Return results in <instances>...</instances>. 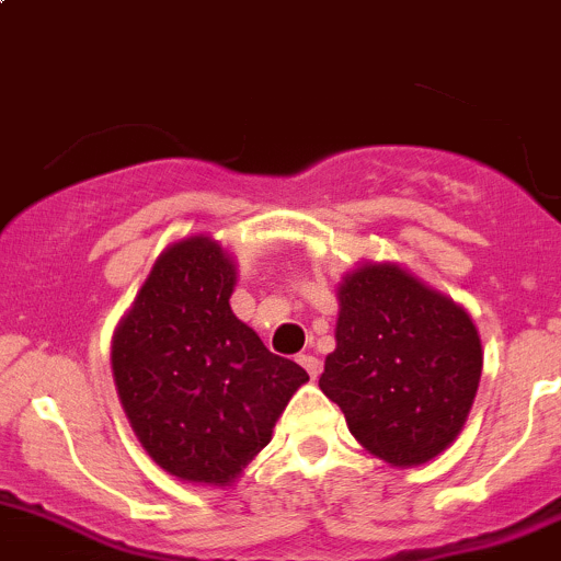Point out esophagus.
<instances>
[{"label": "esophagus", "mask_w": 561, "mask_h": 561, "mask_svg": "<svg viewBox=\"0 0 561 561\" xmlns=\"http://www.w3.org/2000/svg\"><path fill=\"white\" fill-rule=\"evenodd\" d=\"M297 362H299V365H302L305 369H308V375H310V378H313V380L321 375V362L316 359L313 354H302Z\"/></svg>", "instance_id": "esophagus-1"}]
</instances>
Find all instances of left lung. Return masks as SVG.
Listing matches in <instances>:
<instances>
[{"instance_id":"1","label":"left lung","mask_w":561,"mask_h":561,"mask_svg":"<svg viewBox=\"0 0 561 561\" xmlns=\"http://www.w3.org/2000/svg\"><path fill=\"white\" fill-rule=\"evenodd\" d=\"M337 348L319 386L348 430L391 467L435 459L465 426L483 351L470 313L391 262H365L337 288Z\"/></svg>"}]
</instances>
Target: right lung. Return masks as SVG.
<instances>
[{"instance_id":"right-lung-1","label":"right lung","mask_w":561,"mask_h":561,"mask_svg":"<svg viewBox=\"0 0 561 561\" xmlns=\"http://www.w3.org/2000/svg\"><path fill=\"white\" fill-rule=\"evenodd\" d=\"M234 280V259L213 238L172 242L113 334L115 389L137 440L188 483L240 478L308 380L232 313Z\"/></svg>"}]
</instances>
